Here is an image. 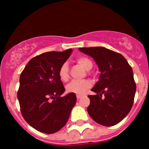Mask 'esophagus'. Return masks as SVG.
<instances>
[{"label": "esophagus", "mask_w": 149, "mask_h": 149, "mask_svg": "<svg viewBox=\"0 0 149 149\" xmlns=\"http://www.w3.org/2000/svg\"><path fill=\"white\" fill-rule=\"evenodd\" d=\"M76 97H77V100H80L81 98V96H80V95H76Z\"/></svg>", "instance_id": "1"}]
</instances>
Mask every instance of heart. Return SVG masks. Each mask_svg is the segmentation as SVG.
<instances>
[{"label":"heart","instance_id":"heart-1","mask_svg":"<svg viewBox=\"0 0 149 149\" xmlns=\"http://www.w3.org/2000/svg\"><path fill=\"white\" fill-rule=\"evenodd\" d=\"M76 62L86 70H88L92 67V62L89 58L85 56L78 57ZM58 76L63 81H67L69 79V68L67 63H64L60 67ZM91 86V83L87 80L72 81L66 86V91L68 93H73L76 94H83L85 91Z\"/></svg>","mask_w":149,"mask_h":149}]
</instances>
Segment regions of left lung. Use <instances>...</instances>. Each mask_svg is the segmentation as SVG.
<instances>
[{
	"instance_id": "1",
	"label": "left lung",
	"mask_w": 149,
	"mask_h": 149,
	"mask_svg": "<svg viewBox=\"0 0 149 149\" xmlns=\"http://www.w3.org/2000/svg\"><path fill=\"white\" fill-rule=\"evenodd\" d=\"M79 49L94 58L101 72L99 81L91 88L96 94L88 96V115L102 125H115L127 116L133 107L136 91L133 69L121 54L105 47Z\"/></svg>"
}]
</instances>
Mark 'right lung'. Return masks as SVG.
<instances>
[{
    "mask_svg": "<svg viewBox=\"0 0 149 149\" xmlns=\"http://www.w3.org/2000/svg\"><path fill=\"white\" fill-rule=\"evenodd\" d=\"M72 49L47 52L30 60L19 79L17 97L21 112L29 125L38 131L52 134L66 124L76 96L65 91L58 70Z\"/></svg>",
    "mask_w": 149,
    "mask_h": 149,
    "instance_id": "right-lung-1",
    "label": "right lung"
}]
</instances>
